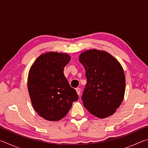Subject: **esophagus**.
<instances>
[{
	"instance_id": "obj_1",
	"label": "esophagus",
	"mask_w": 148,
	"mask_h": 148,
	"mask_svg": "<svg viewBox=\"0 0 148 148\" xmlns=\"http://www.w3.org/2000/svg\"><path fill=\"white\" fill-rule=\"evenodd\" d=\"M76 90L77 94L78 95H80V92H81V89H80L79 88H76Z\"/></svg>"
}]
</instances>
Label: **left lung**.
Wrapping results in <instances>:
<instances>
[{
    "label": "left lung",
    "instance_id": "left-lung-1",
    "mask_svg": "<svg viewBox=\"0 0 148 148\" xmlns=\"http://www.w3.org/2000/svg\"><path fill=\"white\" fill-rule=\"evenodd\" d=\"M87 84L82 100L86 108L99 118L115 113L124 98L125 77L119 62L110 53L89 49L79 56Z\"/></svg>",
    "mask_w": 148,
    "mask_h": 148
}]
</instances>
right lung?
Segmentation results:
<instances>
[{
	"label": "right lung",
	"mask_w": 148,
	"mask_h": 148,
	"mask_svg": "<svg viewBox=\"0 0 148 148\" xmlns=\"http://www.w3.org/2000/svg\"><path fill=\"white\" fill-rule=\"evenodd\" d=\"M70 60L68 54L48 52L39 56L29 71L27 86L32 104L37 114L48 121L63 118L78 100L63 73Z\"/></svg>",
	"instance_id": "obj_1"
}]
</instances>
